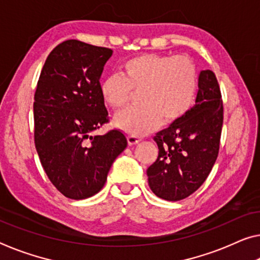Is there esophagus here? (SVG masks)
Instances as JSON below:
<instances>
[{
  "label": "esophagus",
  "mask_w": 260,
  "mask_h": 260,
  "mask_svg": "<svg viewBox=\"0 0 260 260\" xmlns=\"http://www.w3.org/2000/svg\"><path fill=\"white\" fill-rule=\"evenodd\" d=\"M141 141L142 139L141 137H138V136H127V143H129V145H136V144H138Z\"/></svg>",
  "instance_id": "obj_1"
}]
</instances>
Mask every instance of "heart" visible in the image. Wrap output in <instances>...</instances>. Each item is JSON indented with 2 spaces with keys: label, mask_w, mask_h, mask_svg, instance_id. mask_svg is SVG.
<instances>
[{
  "label": "heart",
  "mask_w": 260,
  "mask_h": 260,
  "mask_svg": "<svg viewBox=\"0 0 260 260\" xmlns=\"http://www.w3.org/2000/svg\"><path fill=\"white\" fill-rule=\"evenodd\" d=\"M121 75H109L100 83L106 105L121 109L138 93V105L117 114L114 123L133 136L151 133L162 124L180 121L193 106L198 90V71L187 57L147 53L123 63Z\"/></svg>",
  "instance_id": "b5f03b06"
}]
</instances>
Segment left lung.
Returning <instances> with one entry per match:
<instances>
[{
	"mask_svg": "<svg viewBox=\"0 0 260 260\" xmlns=\"http://www.w3.org/2000/svg\"><path fill=\"white\" fill-rule=\"evenodd\" d=\"M198 86L194 107L154 136L159 153L146 174L151 190L167 201L186 199L199 189L217 159L223 102L214 72H200Z\"/></svg>",
	"mask_w": 260,
	"mask_h": 260,
	"instance_id": "8db88e82",
	"label": "left lung"
}]
</instances>
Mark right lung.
<instances>
[{"mask_svg": "<svg viewBox=\"0 0 260 260\" xmlns=\"http://www.w3.org/2000/svg\"><path fill=\"white\" fill-rule=\"evenodd\" d=\"M113 50L75 39L52 50L35 93V145L50 181L73 200L105 186L115 159L127 145L119 130L91 136L108 122L100 78Z\"/></svg>", "mask_w": 260, "mask_h": 260, "instance_id": "obj_1", "label": "right lung"}]
</instances>
